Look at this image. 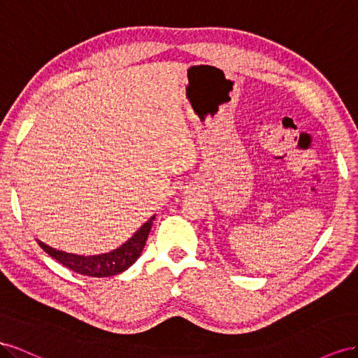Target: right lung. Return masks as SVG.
<instances>
[{
  "label": "right lung",
  "instance_id": "add662e5",
  "mask_svg": "<svg viewBox=\"0 0 358 358\" xmlns=\"http://www.w3.org/2000/svg\"><path fill=\"white\" fill-rule=\"evenodd\" d=\"M155 219L156 216H151L134 236H131L126 243H122L120 248L106 253L90 255V257L54 249L40 240H37V243L49 257H52L59 264H63L64 267L73 270L75 273L91 275V278H109V275H117L122 271H126L136 262V259L141 257L142 250H144Z\"/></svg>",
  "mask_w": 358,
  "mask_h": 358
}]
</instances>
